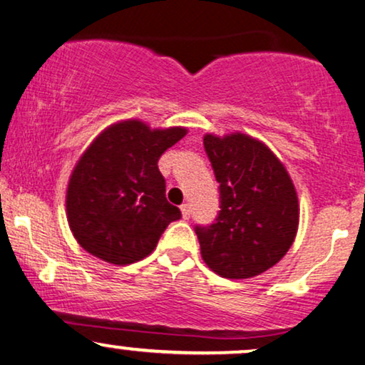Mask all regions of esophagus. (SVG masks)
Returning a JSON list of instances; mask_svg holds the SVG:
<instances>
[{"label": "esophagus", "mask_w": 365, "mask_h": 365, "mask_svg": "<svg viewBox=\"0 0 365 365\" xmlns=\"http://www.w3.org/2000/svg\"><path fill=\"white\" fill-rule=\"evenodd\" d=\"M181 213H182L184 220H187V218H190V215H191V207H190V205H187V203L181 205Z\"/></svg>", "instance_id": "obj_1"}]
</instances>
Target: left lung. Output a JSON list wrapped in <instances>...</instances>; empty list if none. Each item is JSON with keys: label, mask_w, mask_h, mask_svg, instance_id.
<instances>
[{"label": "left lung", "mask_w": 365, "mask_h": 365, "mask_svg": "<svg viewBox=\"0 0 365 365\" xmlns=\"http://www.w3.org/2000/svg\"><path fill=\"white\" fill-rule=\"evenodd\" d=\"M205 152L220 184V212L196 227L201 258L224 278L261 275L287 255L299 227L297 191L263 141L244 133H207Z\"/></svg>", "instance_id": "1"}]
</instances>
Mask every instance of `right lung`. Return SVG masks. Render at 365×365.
<instances>
[{
  "label": "right lung",
  "mask_w": 365,
  "mask_h": 365,
  "mask_svg": "<svg viewBox=\"0 0 365 365\" xmlns=\"http://www.w3.org/2000/svg\"><path fill=\"white\" fill-rule=\"evenodd\" d=\"M182 126L152 130L140 119L110 124L81 153L66 190V218L76 242L110 264H131L155 250L181 212L165 198L158 158Z\"/></svg>",
  "instance_id": "right-lung-1"
}]
</instances>
